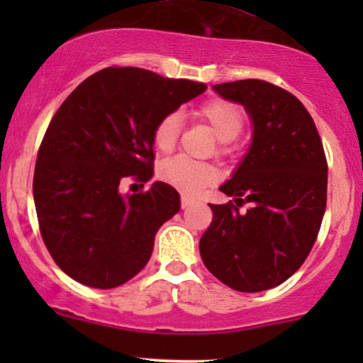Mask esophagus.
<instances>
[{"label":"esophagus","mask_w":363,"mask_h":363,"mask_svg":"<svg viewBox=\"0 0 363 363\" xmlns=\"http://www.w3.org/2000/svg\"><path fill=\"white\" fill-rule=\"evenodd\" d=\"M191 205H193V199L186 198V196H182V198H181V206H182V210H184V208H189Z\"/></svg>","instance_id":"1"}]
</instances>
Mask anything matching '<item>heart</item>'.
Wrapping results in <instances>:
<instances>
[{"label":"heart","mask_w":363,"mask_h":363,"mask_svg":"<svg viewBox=\"0 0 363 363\" xmlns=\"http://www.w3.org/2000/svg\"><path fill=\"white\" fill-rule=\"evenodd\" d=\"M198 119L205 121L215 136L218 138V155H227L232 150V140L239 136L244 126V114L234 102L223 99H211L198 107L194 112ZM179 135H181V118L177 112H170L157 123L153 129V147L158 152L169 153L176 148ZM162 181L174 186L181 193L198 194L205 187L211 186L216 181V170L211 165L198 164L187 160L184 157H176L165 160L160 165Z\"/></svg>","instance_id":"1"}]
</instances>
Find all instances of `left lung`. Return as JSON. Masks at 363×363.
<instances>
[{"label":"left lung","instance_id":"1","mask_svg":"<svg viewBox=\"0 0 363 363\" xmlns=\"http://www.w3.org/2000/svg\"><path fill=\"white\" fill-rule=\"evenodd\" d=\"M245 107L254 124L247 155L220 187L235 198L213 211L199 252L213 277L239 291L278 286L297 272L318 239L328 194V162L303 104L264 80L213 86ZM249 202L245 214L238 208Z\"/></svg>","mask_w":363,"mask_h":363}]
</instances>
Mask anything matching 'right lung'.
I'll return each instance as SVG.
<instances>
[{"label":"right lung","instance_id":"1","mask_svg":"<svg viewBox=\"0 0 363 363\" xmlns=\"http://www.w3.org/2000/svg\"><path fill=\"white\" fill-rule=\"evenodd\" d=\"M205 90V83L109 66L56 111L37 153L34 201L45 247L73 280L114 289L145 268L157 230L179 211V193L153 182L123 196L119 184L150 181L157 123Z\"/></svg>","mask_w":363,"mask_h":363}]
</instances>
